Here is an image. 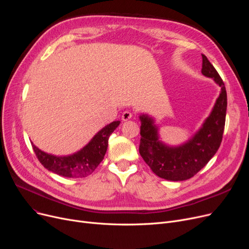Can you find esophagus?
Returning <instances> with one entry per match:
<instances>
[{"mask_svg":"<svg viewBox=\"0 0 249 249\" xmlns=\"http://www.w3.org/2000/svg\"><path fill=\"white\" fill-rule=\"evenodd\" d=\"M132 116H133V114H132L131 112H130V111H125V112L122 114V120H123V121H127V120H129V119H131Z\"/></svg>","mask_w":249,"mask_h":249,"instance_id":"esophagus-1","label":"esophagus"}]
</instances>
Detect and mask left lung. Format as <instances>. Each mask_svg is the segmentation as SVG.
Wrapping results in <instances>:
<instances>
[{"mask_svg": "<svg viewBox=\"0 0 249 249\" xmlns=\"http://www.w3.org/2000/svg\"><path fill=\"white\" fill-rule=\"evenodd\" d=\"M202 58V73L213 78L221 91L211 114L190 140L178 146H168L160 140L153 118L145 114L139 117V153L156 176L167 180H185L199 173L215 155L223 137L227 110L225 85L213 64L204 54Z\"/></svg>", "mask_w": 249, "mask_h": 249, "instance_id": "left-lung-1", "label": "left lung"}]
</instances>
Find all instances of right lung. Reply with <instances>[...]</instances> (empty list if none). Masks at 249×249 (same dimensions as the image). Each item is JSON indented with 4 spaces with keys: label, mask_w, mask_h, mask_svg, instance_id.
I'll return each instance as SVG.
<instances>
[{
    "label": "right lung",
    "mask_w": 249,
    "mask_h": 249,
    "mask_svg": "<svg viewBox=\"0 0 249 249\" xmlns=\"http://www.w3.org/2000/svg\"><path fill=\"white\" fill-rule=\"evenodd\" d=\"M120 121L105 126L90 139L88 144L71 155L56 156L46 153L32 143L38 160L48 171L65 178H85L93 173L104 160L108 148V141Z\"/></svg>",
    "instance_id": "1"
}]
</instances>
